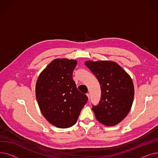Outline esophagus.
Returning <instances> with one entry per match:
<instances>
[{
    "mask_svg": "<svg viewBox=\"0 0 158 158\" xmlns=\"http://www.w3.org/2000/svg\"><path fill=\"white\" fill-rule=\"evenodd\" d=\"M86 95H87V97H88V99L89 100V98H90V95H89V94H86Z\"/></svg>",
    "mask_w": 158,
    "mask_h": 158,
    "instance_id": "1",
    "label": "esophagus"
}]
</instances>
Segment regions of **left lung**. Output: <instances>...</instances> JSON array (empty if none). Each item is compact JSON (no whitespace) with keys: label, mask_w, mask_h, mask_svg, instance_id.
<instances>
[{"label":"left lung","mask_w":158,"mask_h":158,"mask_svg":"<svg viewBox=\"0 0 158 158\" xmlns=\"http://www.w3.org/2000/svg\"><path fill=\"white\" fill-rule=\"evenodd\" d=\"M85 64L101 85V101L92 107L97 120L106 126L117 125L128 114L133 102L135 88L131 77L112 61H87Z\"/></svg>","instance_id":"1"}]
</instances>
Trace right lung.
Segmentation results:
<instances>
[{
  "label": "right lung",
  "mask_w": 158,
  "mask_h": 158,
  "mask_svg": "<svg viewBox=\"0 0 158 158\" xmlns=\"http://www.w3.org/2000/svg\"><path fill=\"white\" fill-rule=\"evenodd\" d=\"M77 61L66 58L54 60L41 72L36 84V97L45 119L59 128H68L76 123L88 101L72 79Z\"/></svg>",
  "instance_id": "obj_1"
}]
</instances>
